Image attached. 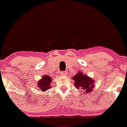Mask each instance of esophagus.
Returning <instances> with one entry per match:
<instances>
[{"mask_svg":"<svg viewBox=\"0 0 127 127\" xmlns=\"http://www.w3.org/2000/svg\"><path fill=\"white\" fill-rule=\"evenodd\" d=\"M60 74H62V76H65V75L67 74V73H66L65 71H61V72H60Z\"/></svg>","mask_w":127,"mask_h":127,"instance_id":"obj_1","label":"esophagus"}]
</instances>
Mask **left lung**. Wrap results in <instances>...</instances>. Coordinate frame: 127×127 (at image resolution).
I'll use <instances>...</instances> for the list:
<instances>
[{"instance_id": "1", "label": "left lung", "mask_w": 127, "mask_h": 127, "mask_svg": "<svg viewBox=\"0 0 127 127\" xmlns=\"http://www.w3.org/2000/svg\"><path fill=\"white\" fill-rule=\"evenodd\" d=\"M73 80H74V85L76 88L86 90V93L92 92L94 87V83L95 81L81 71L73 77Z\"/></svg>"}]
</instances>
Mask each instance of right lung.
<instances>
[{
  "mask_svg": "<svg viewBox=\"0 0 127 127\" xmlns=\"http://www.w3.org/2000/svg\"><path fill=\"white\" fill-rule=\"evenodd\" d=\"M51 82V78L49 76H44L42 77L37 83V86L43 92L46 91L47 90L51 88V86L50 83Z\"/></svg>",
  "mask_w": 127,
  "mask_h": 127,
  "instance_id": "right-lung-1",
  "label": "right lung"
}]
</instances>
